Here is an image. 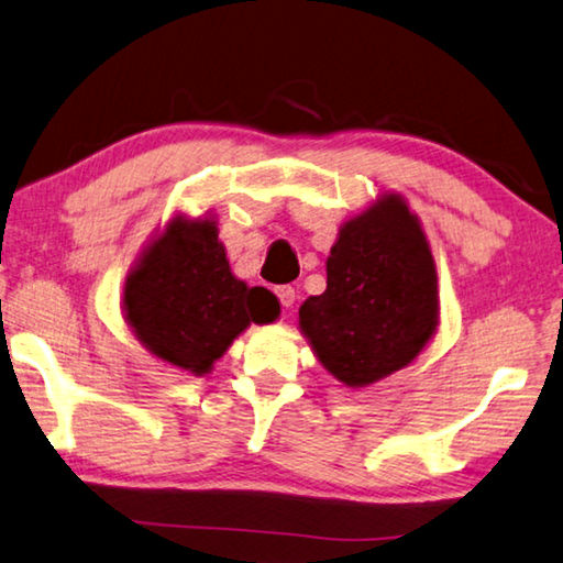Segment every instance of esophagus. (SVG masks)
<instances>
[{
    "label": "esophagus",
    "instance_id": "esophagus-1",
    "mask_svg": "<svg viewBox=\"0 0 563 563\" xmlns=\"http://www.w3.org/2000/svg\"><path fill=\"white\" fill-rule=\"evenodd\" d=\"M275 296L280 298L283 308H290L292 302H296V288H290V285H280V288H275Z\"/></svg>",
    "mask_w": 563,
    "mask_h": 563
}]
</instances>
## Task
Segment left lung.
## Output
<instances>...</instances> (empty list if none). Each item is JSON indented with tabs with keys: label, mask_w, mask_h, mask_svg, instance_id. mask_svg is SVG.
Segmentation results:
<instances>
[{
	"label": "left lung",
	"mask_w": 563,
	"mask_h": 563,
	"mask_svg": "<svg viewBox=\"0 0 563 563\" xmlns=\"http://www.w3.org/2000/svg\"><path fill=\"white\" fill-rule=\"evenodd\" d=\"M325 273V292L302 302L298 328L343 386L365 388L406 368L439 330L431 243L404 195L380 192L345 220Z\"/></svg>",
	"instance_id": "left-lung-1"
}]
</instances>
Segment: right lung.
Wrapping results in <instances>:
<instances>
[{"instance_id":"add662e5","label":"right lung","mask_w":563,"mask_h":563,"mask_svg":"<svg viewBox=\"0 0 563 563\" xmlns=\"http://www.w3.org/2000/svg\"><path fill=\"white\" fill-rule=\"evenodd\" d=\"M218 218L175 212L142 247L122 288V316L142 347L205 376L250 323H273L280 302L230 271Z\"/></svg>"}]
</instances>
